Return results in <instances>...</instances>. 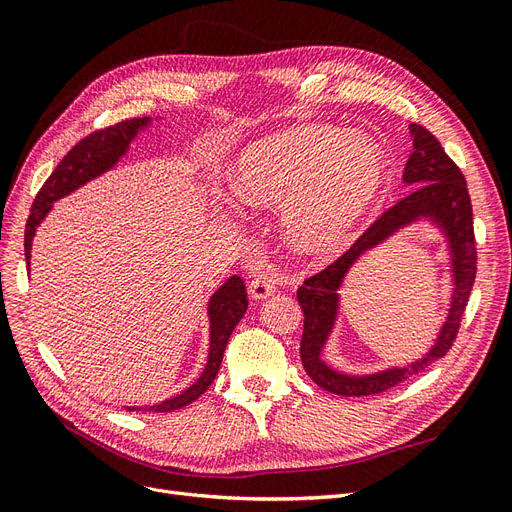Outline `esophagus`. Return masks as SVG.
I'll return each mask as SVG.
<instances>
[{
	"instance_id": "1",
	"label": "esophagus",
	"mask_w": 512,
	"mask_h": 512,
	"mask_svg": "<svg viewBox=\"0 0 512 512\" xmlns=\"http://www.w3.org/2000/svg\"><path fill=\"white\" fill-rule=\"evenodd\" d=\"M275 288H277V280H275V275L271 271H265V273L256 275L254 280L250 282L252 299H258V301L271 297V294L275 292Z\"/></svg>"
}]
</instances>
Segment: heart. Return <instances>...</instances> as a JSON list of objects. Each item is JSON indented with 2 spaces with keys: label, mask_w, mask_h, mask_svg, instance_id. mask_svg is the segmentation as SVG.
Masks as SVG:
<instances>
[{
  "label": "heart",
  "mask_w": 512,
  "mask_h": 512,
  "mask_svg": "<svg viewBox=\"0 0 512 512\" xmlns=\"http://www.w3.org/2000/svg\"><path fill=\"white\" fill-rule=\"evenodd\" d=\"M386 164L369 136L333 126H303L247 147L232 168V190L247 205H286L294 250L327 256L342 250L374 207Z\"/></svg>",
  "instance_id": "heart-1"
}]
</instances>
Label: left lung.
Returning a JSON list of instances; mask_svg holds the SVG:
<instances>
[{"instance_id":"8db88e82","label":"left lung","mask_w":512,"mask_h":512,"mask_svg":"<svg viewBox=\"0 0 512 512\" xmlns=\"http://www.w3.org/2000/svg\"><path fill=\"white\" fill-rule=\"evenodd\" d=\"M412 153L406 162L404 183L412 188L404 198L371 224L363 235L356 239L346 254L339 256L327 269L307 277L297 290V299L303 309V337H301V363L320 389L344 395L363 397L378 395L393 389L395 384L416 376L433 361L451 350L461 327L463 312L470 299L476 277V241L472 222V203L468 194L466 177L459 166L446 156L440 141L423 126H410ZM421 217H429L442 228L454 262V299L447 322L443 325L437 344L424 357L406 368H394L371 377H348L335 372L321 361V348L326 343L336 317L338 295L345 273L353 262L371 246H375L393 231Z\"/></svg>"}]
</instances>
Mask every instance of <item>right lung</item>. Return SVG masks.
<instances>
[{"instance_id":"obj_1","label":"right lung","mask_w":512,"mask_h":512,"mask_svg":"<svg viewBox=\"0 0 512 512\" xmlns=\"http://www.w3.org/2000/svg\"><path fill=\"white\" fill-rule=\"evenodd\" d=\"M149 117L141 119H126L119 121L115 126H108L102 130L91 132L83 141L76 143L66 156L57 164V168L51 173V177L44 181L40 188L32 213H29L25 224V260L29 267V258H32V241L36 235V228L46 218V213L51 211L53 203L66 194L81 188L83 183L91 181L94 177L106 173L108 168H113L123 153L128 151L132 138L149 126ZM247 309V290L239 275H232L226 280V284L220 286V290L213 294L209 301V322H211V344H209V361L200 378L185 389L181 395L170 397L162 404L149 406L145 410L149 412H173L179 408L190 406L203 395L211 382L215 380L222 365V356L226 350V344L230 339V333L235 331L239 320L243 318ZM128 410H141V408H128Z\"/></svg>"}]
</instances>
